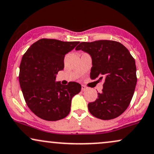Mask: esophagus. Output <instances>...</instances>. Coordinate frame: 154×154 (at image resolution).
<instances>
[{
    "label": "esophagus",
    "instance_id": "esophagus-1",
    "mask_svg": "<svg viewBox=\"0 0 154 154\" xmlns=\"http://www.w3.org/2000/svg\"><path fill=\"white\" fill-rule=\"evenodd\" d=\"M88 88L86 87L85 85H82V91H87Z\"/></svg>",
    "mask_w": 154,
    "mask_h": 154
}]
</instances>
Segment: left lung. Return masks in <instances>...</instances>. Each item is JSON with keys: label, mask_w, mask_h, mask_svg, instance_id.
Returning a JSON list of instances; mask_svg holds the SVG:
<instances>
[{"label": "left lung", "mask_w": 154, "mask_h": 154, "mask_svg": "<svg viewBox=\"0 0 154 154\" xmlns=\"http://www.w3.org/2000/svg\"><path fill=\"white\" fill-rule=\"evenodd\" d=\"M76 50L91 55V79L103 82L98 98L88 103L90 113L103 120L118 117L128 109L135 92L137 76L134 58L126 47L114 40L82 42Z\"/></svg>", "instance_id": "1"}]
</instances>
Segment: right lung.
<instances>
[{"mask_svg":"<svg viewBox=\"0 0 154 154\" xmlns=\"http://www.w3.org/2000/svg\"><path fill=\"white\" fill-rule=\"evenodd\" d=\"M79 43L43 38L23 55L19 84L27 106L40 119L57 121L69 114L72 98L80 92L81 85L69 82L63 85L55 79L63 69L65 55Z\"/></svg>","mask_w":154,"mask_h":154,"instance_id":"right-lung-1","label":"right lung"}]
</instances>
